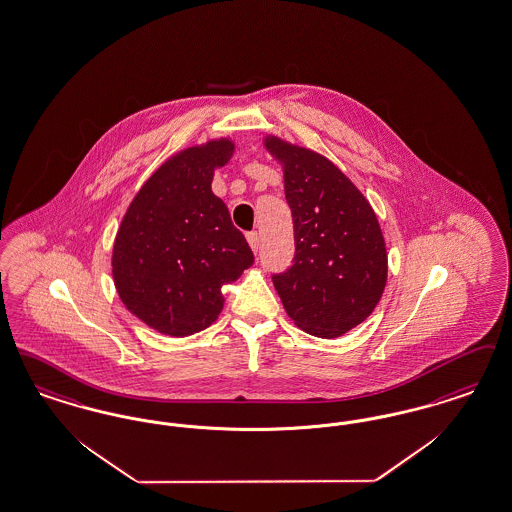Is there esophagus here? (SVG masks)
Instances as JSON below:
<instances>
[{
	"label": "esophagus",
	"instance_id": "obj_1",
	"mask_svg": "<svg viewBox=\"0 0 512 512\" xmlns=\"http://www.w3.org/2000/svg\"><path fill=\"white\" fill-rule=\"evenodd\" d=\"M247 242H249L251 249L257 253V249H259V234L257 232H247Z\"/></svg>",
	"mask_w": 512,
	"mask_h": 512
}]
</instances>
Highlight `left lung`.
Returning <instances> with one entry per match:
<instances>
[{
	"mask_svg": "<svg viewBox=\"0 0 512 512\" xmlns=\"http://www.w3.org/2000/svg\"><path fill=\"white\" fill-rule=\"evenodd\" d=\"M265 146L284 164L295 257L272 274L287 316L333 339L362 324L387 284V249L375 211L328 158L276 137Z\"/></svg>",
	"mask_w": 512,
	"mask_h": 512,
	"instance_id": "8db88e82",
	"label": "left lung"
}]
</instances>
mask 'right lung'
<instances>
[{
	"label": "right lung",
	"mask_w": 512,
	"mask_h": 512,
	"mask_svg": "<svg viewBox=\"0 0 512 512\" xmlns=\"http://www.w3.org/2000/svg\"><path fill=\"white\" fill-rule=\"evenodd\" d=\"M232 152L234 144L221 139L167 160L139 190L118 230L112 274L120 299L164 335L209 328L223 310L221 286L255 261L211 190L215 167Z\"/></svg>",
	"instance_id": "right-lung-1"
}]
</instances>
